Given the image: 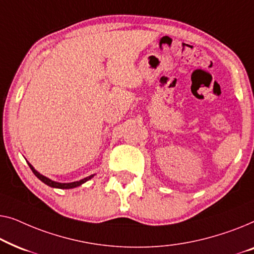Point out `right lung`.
Masks as SVG:
<instances>
[{
	"label": "right lung",
	"mask_w": 254,
	"mask_h": 254,
	"mask_svg": "<svg viewBox=\"0 0 254 254\" xmlns=\"http://www.w3.org/2000/svg\"><path fill=\"white\" fill-rule=\"evenodd\" d=\"M27 164H28V166H30L31 170L33 171V174L35 175V176H37V177L39 178V180H40L41 182H44L45 184H47L48 187H51V188H56V189H73V188L80 187L81 184L86 183L87 181H90L91 178H92V177H94V175H95V174H93V175H91V176H87V177L83 178V180H80V181H76V182H71V183H60V182L52 181L51 178H48V177L44 176V175H41L40 173H39V171H37V170L34 169V167L32 166V164H31L30 162H27Z\"/></svg>",
	"instance_id": "1"
}]
</instances>
